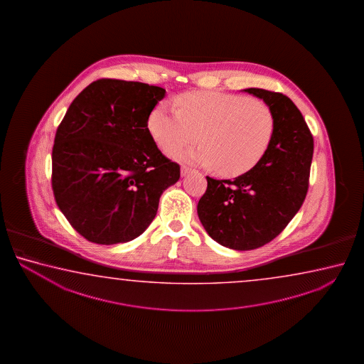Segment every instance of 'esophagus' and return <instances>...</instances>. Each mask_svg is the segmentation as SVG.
Instances as JSON below:
<instances>
[{"label":"esophagus","mask_w":364,"mask_h":364,"mask_svg":"<svg viewBox=\"0 0 364 364\" xmlns=\"http://www.w3.org/2000/svg\"><path fill=\"white\" fill-rule=\"evenodd\" d=\"M191 172L192 169L191 168H190V166H181V176H182V177H185V176H187V174H190V173Z\"/></svg>","instance_id":"esophagus-1"}]
</instances>
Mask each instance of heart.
Instances as JSON below:
<instances>
[{"mask_svg": "<svg viewBox=\"0 0 364 364\" xmlns=\"http://www.w3.org/2000/svg\"><path fill=\"white\" fill-rule=\"evenodd\" d=\"M174 111L166 103L150 113L148 127L163 150L198 140V149H173L174 159L235 177L256 166L272 144L275 117L259 99L222 92H192L177 98Z\"/></svg>", "mask_w": 364, "mask_h": 364, "instance_id": "1", "label": "heart"}]
</instances>
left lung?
<instances>
[{
	"instance_id": "1",
	"label": "left lung",
	"mask_w": 364,
	"mask_h": 364,
	"mask_svg": "<svg viewBox=\"0 0 364 364\" xmlns=\"http://www.w3.org/2000/svg\"><path fill=\"white\" fill-rule=\"evenodd\" d=\"M243 92L272 108V144L252 169L233 181L206 177L208 188L198 203V219L208 235L237 251L259 248L283 232L307 195L314 155L309 126L287 95L259 87Z\"/></svg>"
}]
</instances>
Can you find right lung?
<instances>
[{
  "instance_id": "obj_1",
  "label": "right lung",
  "mask_w": 364,
  "mask_h": 364,
  "mask_svg": "<svg viewBox=\"0 0 364 364\" xmlns=\"http://www.w3.org/2000/svg\"><path fill=\"white\" fill-rule=\"evenodd\" d=\"M166 89L102 79L74 99L52 150L55 203L73 228L98 245L135 240L154 220L179 166L156 146L149 116Z\"/></svg>"
}]
</instances>
